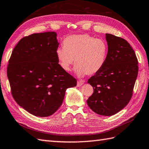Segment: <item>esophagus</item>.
<instances>
[{"label": "esophagus", "instance_id": "34e87169", "mask_svg": "<svg viewBox=\"0 0 149 149\" xmlns=\"http://www.w3.org/2000/svg\"><path fill=\"white\" fill-rule=\"evenodd\" d=\"M83 84V82H82V81H77V87H79V86H82V85Z\"/></svg>", "mask_w": 149, "mask_h": 149}]
</instances>
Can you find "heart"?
<instances>
[{
  "instance_id": "obj_1",
  "label": "heart",
  "mask_w": 149,
  "mask_h": 149,
  "mask_svg": "<svg viewBox=\"0 0 149 149\" xmlns=\"http://www.w3.org/2000/svg\"><path fill=\"white\" fill-rule=\"evenodd\" d=\"M63 43V47L56 49V56L65 72L71 70L74 60V72L78 77L96 74L106 64L108 45L105 40L88 34H73L66 37Z\"/></svg>"
}]
</instances>
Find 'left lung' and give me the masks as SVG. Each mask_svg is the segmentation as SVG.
<instances>
[{
  "mask_svg": "<svg viewBox=\"0 0 149 149\" xmlns=\"http://www.w3.org/2000/svg\"><path fill=\"white\" fill-rule=\"evenodd\" d=\"M108 56L101 70L90 77L88 83L93 93L87 104L100 115L112 116L127 105L138 76V59L125 40L106 34Z\"/></svg>",
  "mask_w": 149,
  "mask_h": 149,
  "instance_id": "1",
  "label": "left lung"
}]
</instances>
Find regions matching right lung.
I'll use <instances>...</instances> for the list:
<instances>
[{
    "instance_id": "right-lung-1",
    "label": "right lung",
    "mask_w": 149,
    "mask_h": 149,
    "mask_svg": "<svg viewBox=\"0 0 149 149\" xmlns=\"http://www.w3.org/2000/svg\"><path fill=\"white\" fill-rule=\"evenodd\" d=\"M56 32L36 33L21 39L8 66L13 97L19 106L36 116L53 115L61 106L66 89L77 81L59 66L56 56Z\"/></svg>"
}]
</instances>
